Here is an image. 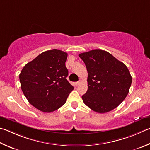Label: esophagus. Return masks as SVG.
I'll return each mask as SVG.
<instances>
[{
    "instance_id": "34e87169",
    "label": "esophagus",
    "mask_w": 150,
    "mask_h": 150,
    "mask_svg": "<svg viewBox=\"0 0 150 150\" xmlns=\"http://www.w3.org/2000/svg\"><path fill=\"white\" fill-rule=\"evenodd\" d=\"M81 82H82V81H81L80 80V81H79L78 82H76V83H75V84H76V85H77V86H78V85H79L80 83H81Z\"/></svg>"
}]
</instances>
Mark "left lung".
Here are the masks:
<instances>
[{
    "mask_svg": "<svg viewBox=\"0 0 150 150\" xmlns=\"http://www.w3.org/2000/svg\"><path fill=\"white\" fill-rule=\"evenodd\" d=\"M79 56L88 71V90L82 96L84 104L100 113L117 107L131 86L132 77L127 67L100 49L81 53Z\"/></svg>",
    "mask_w": 150,
    "mask_h": 150,
    "instance_id": "left-lung-1",
    "label": "left lung"
}]
</instances>
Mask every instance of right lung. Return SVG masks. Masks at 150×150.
Masks as SVG:
<instances>
[{"label":"right lung","mask_w":150,"mask_h":150,"mask_svg":"<svg viewBox=\"0 0 150 150\" xmlns=\"http://www.w3.org/2000/svg\"><path fill=\"white\" fill-rule=\"evenodd\" d=\"M67 54L53 49L40 54L20 74L21 88L31 104L45 113L62 107L73 90L66 77Z\"/></svg>","instance_id":"obj_1"}]
</instances>
